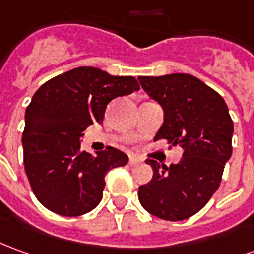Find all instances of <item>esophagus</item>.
<instances>
[{
	"label": "esophagus",
	"mask_w": 254,
	"mask_h": 254,
	"mask_svg": "<svg viewBox=\"0 0 254 254\" xmlns=\"http://www.w3.org/2000/svg\"><path fill=\"white\" fill-rule=\"evenodd\" d=\"M141 164V159L137 157H129V165H132V166H134V165H139Z\"/></svg>",
	"instance_id": "1"
}]
</instances>
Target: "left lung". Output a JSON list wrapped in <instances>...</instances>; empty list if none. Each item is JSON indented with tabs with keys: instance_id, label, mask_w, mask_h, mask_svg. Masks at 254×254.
Here are the masks:
<instances>
[{
	"instance_id": "obj_1",
	"label": "left lung",
	"mask_w": 254,
	"mask_h": 254,
	"mask_svg": "<svg viewBox=\"0 0 254 254\" xmlns=\"http://www.w3.org/2000/svg\"><path fill=\"white\" fill-rule=\"evenodd\" d=\"M140 85L164 110V124L154 140L180 145L179 164L154 159L151 182L139 187V201L148 213L169 221L189 219L219 189L232 154L234 124L224 99L194 75L175 72L139 77Z\"/></svg>"
}]
</instances>
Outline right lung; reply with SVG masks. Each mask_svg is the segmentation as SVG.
I'll return each instance as SVG.
<instances>
[{
  "label": "right lung",
  "mask_w": 254,
  "mask_h": 254,
  "mask_svg": "<svg viewBox=\"0 0 254 254\" xmlns=\"http://www.w3.org/2000/svg\"><path fill=\"white\" fill-rule=\"evenodd\" d=\"M134 77L77 67L47 81L26 109L22 136L24 169L37 199L53 213L81 216L100 203L104 177L127 164L109 147L96 155L81 150L84 130L102 124L113 99L139 90Z\"/></svg>",
  "instance_id": "right-lung-1"
}]
</instances>
